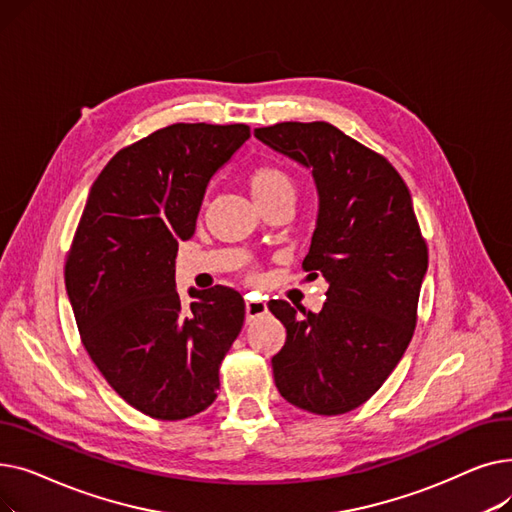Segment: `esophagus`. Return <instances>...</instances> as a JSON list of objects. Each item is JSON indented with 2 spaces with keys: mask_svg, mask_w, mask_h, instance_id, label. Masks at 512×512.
Here are the masks:
<instances>
[{
  "mask_svg": "<svg viewBox=\"0 0 512 512\" xmlns=\"http://www.w3.org/2000/svg\"><path fill=\"white\" fill-rule=\"evenodd\" d=\"M245 311H247V321H253V319L267 313V303L261 301V299H247L245 301Z\"/></svg>",
  "mask_w": 512,
  "mask_h": 512,
  "instance_id": "34e87169",
  "label": "esophagus"
}]
</instances>
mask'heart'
<instances>
[{
	"instance_id": "obj_1",
	"label": "heart",
	"mask_w": 512,
	"mask_h": 512,
	"mask_svg": "<svg viewBox=\"0 0 512 512\" xmlns=\"http://www.w3.org/2000/svg\"><path fill=\"white\" fill-rule=\"evenodd\" d=\"M249 188L257 205L280 195H294V184L290 176L278 166H257L251 170Z\"/></svg>"
}]
</instances>
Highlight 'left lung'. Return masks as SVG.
<instances>
[{"mask_svg":"<svg viewBox=\"0 0 512 512\" xmlns=\"http://www.w3.org/2000/svg\"><path fill=\"white\" fill-rule=\"evenodd\" d=\"M255 137L311 172L319 207L303 270L328 282L319 313L267 303L286 328L274 382L294 407L342 415L380 390L415 332L427 245L411 193L386 157L328 122Z\"/></svg>","mask_w":512,"mask_h":512,"instance_id":"obj_1","label":"left lung"}]
</instances>
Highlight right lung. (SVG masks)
Masks as SVG:
<instances>
[{
    "mask_svg": "<svg viewBox=\"0 0 512 512\" xmlns=\"http://www.w3.org/2000/svg\"><path fill=\"white\" fill-rule=\"evenodd\" d=\"M247 124H172L118 151L91 186L66 259V292L89 357L130 407L178 421L205 411L245 321L228 286L176 290L178 242L195 234L213 174Z\"/></svg>",
    "mask_w": 512,
    "mask_h": 512,
    "instance_id": "right-lung-1",
    "label": "right lung"
}]
</instances>
